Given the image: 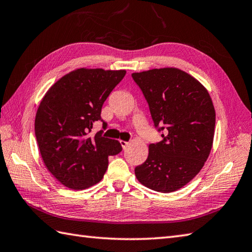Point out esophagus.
I'll return each mask as SVG.
<instances>
[{
  "mask_svg": "<svg viewBox=\"0 0 252 252\" xmlns=\"http://www.w3.org/2000/svg\"><path fill=\"white\" fill-rule=\"evenodd\" d=\"M120 144H121V146H122V148L123 149H126L127 146H129V142H126V141H120Z\"/></svg>",
  "mask_w": 252,
  "mask_h": 252,
  "instance_id": "1",
  "label": "esophagus"
}]
</instances>
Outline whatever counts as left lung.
<instances>
[{
	"label": "left lung",
	"instance_id": "8db88e82",
	"mask_svg": "<svg viewBox=\"0 0 252 252\" xmlns=\"http://www.w3.org/2000/svg\"><path fill=\"white\" fill-rule=\"evenodd\" d=\"M147 100L162 140L149 145L146 161L135 168L137 180L160 192L180 189L201 170L210 154L216 111L208 91L176 68L132 73Z\"/></svg>",
	"mask_w": 252,
	"mask_h": 252
}]
</instances>
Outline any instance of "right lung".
Instances as JSON below:
<instances>
[{"label":"right lung","instance_id":"right-lung-1","mask_svg":"<svg viewBox=\"0 0 252 252\" xmlns=\"http://www.w3.org/2000/svg\"><path fill=\"white\" fill-rule=\"evenodd\" d=\"M126 70L78 69L47 91L37 108L34 132L42 159L50 172L71 189H89L103 179L108 156L122 151L120 143L90 136L101 107Z\"/></svg>","mask_w":252,"mask_h":252}]
</instances>
